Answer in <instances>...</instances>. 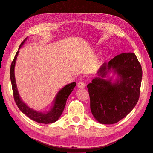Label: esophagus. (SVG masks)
Segmentation results:
<instances>
[{
	"label": "esophagus",
	"instance_id": "esophagus-1",
	"mask_svg": "<svg viewBox=\"0 0 153 153\" xmlns=\"http://www.w3.org/2000/svg\"><path fill=\"white\" fill-rule=\"evenodd\" d=\"M85 86H86V84L84 82L81 81V82H79L77 83V87L79 88H84L85 87Z\"/></svg>",
	"mask_w": 153,
	"mask_h": 153
}]
</instances>
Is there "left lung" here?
<instances>
[{"label": "left lung", "instance_id": "1", "mask_svg": "<svg viewBox=\"0 0 153 153\" xmlns=\"http://www.w3.org/2000/svg\"><path fill=\"white\" fill-rule=\"evenodd\" d=\"M111 70L119 78L114 83L101 78ZM98 74L101 77H95L87 85L90 109L102 124H114L128 114L139 100L142 67L134 53H125L103 63Z\"/></svg>", "mask_w": 153, "mask_h": 153}]
</instances>
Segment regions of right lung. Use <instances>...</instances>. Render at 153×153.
<instances>
[{"instance_id": "1", "label": "right lung", "mask_w": 153, "mask_h": 153, "mask_svg": "<svg viewBox=\"0 0 153 153\" xmlns=\"http://www.w3.org/2000/svg\"><path fill=\"white\" fill-rule=\"evenodd\" d=\"M27 39V37L21 43L19 49L23 46V44L25 42ZM18 53L19 51H18L16 53V55L14 58V60L11 63L10 68V78L12 85L14 99L16 102V104L19 108V109L20 110L23 114H25L27 116L30 118V119L34 121H36L39 123H44V124H49V123L55 122L58 120V118L60 117L61 114H62L66 104V101L67 100V98L71 93V92L73 91L74 88L76 86V82H74L71 84H68V85L64 86L62 90L58 91V93H57V95L55 97V101H54L53 107H52V109L50 111L46 113H42L31 109V108L27 106L25 103L22 100L21 98L19 97L18 91L17 90V86L16 85L15 77H14V66H15L16 60L17 58Z\"/></svg>"}]
</instances>
